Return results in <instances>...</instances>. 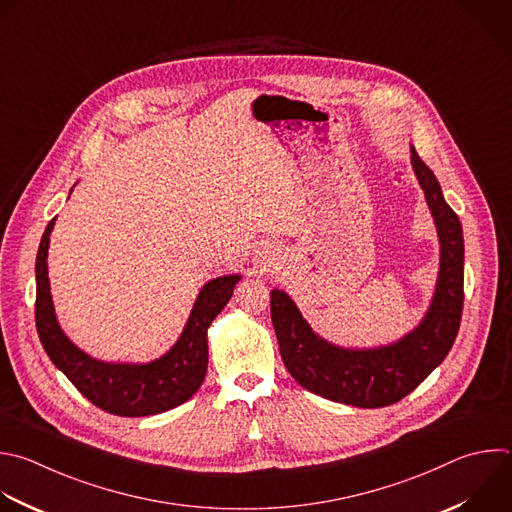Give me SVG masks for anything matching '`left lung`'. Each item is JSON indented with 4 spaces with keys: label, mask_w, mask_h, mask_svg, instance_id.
<instances>
[{
    "label": "left lung",
    "mask_w": 512,
    "mask_h": 512,
    "mask_svg": "<svg viewBox=\"0 0 512 512\" xmlns=\"http://www.w3.org/2000/svg\"><path fill=\"white\" fill-rule=\"evenodd\" d=\"M410 150L440 241L434 297L418 327L390 346L342 348L317 335L285 291H271V321L287 372L305 390L339 404L384 408L400 402L442 364L458 335L464 301L462 225L432 170L414 146Z\"/></svg>",
    "instance_id": "obj_1"
}]
</instances>
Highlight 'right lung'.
<instances>
[{"label": "right lung", "instance_id": "right-lung-1", "mask_svg": "<svg viewBox=\"0 0 512 512\" xmlns=\"http://www.w3.org/2000/svg\"><path fill=\"white\" fill-rule=\"evenodd\" d=\"M56 219L44 231L36 257V327L52 364L108 414L136 418L175 408L201 388L207 364V329L229 303L241 275H223L203 285L177 344L148 364H112L90 358L62 331L50 293L48 247Z\"/></svg>", "mask_w": 512, "mask_h": 512}]
</instances>
